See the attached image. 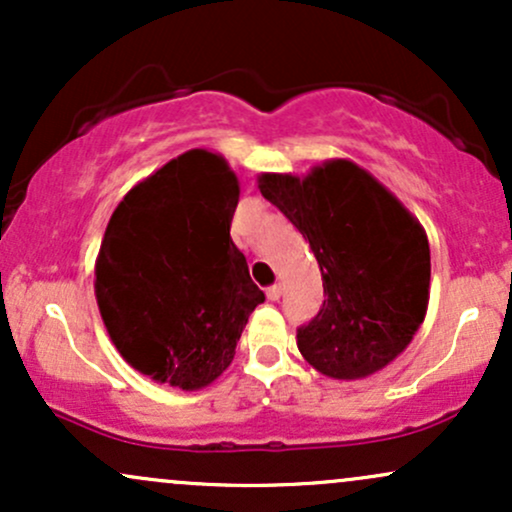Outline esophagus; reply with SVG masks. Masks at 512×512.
Masks as SVG:
<instances>
[{
    "instance_id": "34e87169",
    "label": "esophagus",
    "mask_w": 512,
    "mask_h": 512,
    "mask_svg": "<svg viewBox=\"0 0 512 512\" xmlns=\"http://www.w3.org/2000/svg\"><path fill=\"white\" fill-rule=\"evenodd\" d=\"M281 291H284V289H281V284L269 286V289H267V298H269V301H279V298H281Z\"/></svg>"
}]
</instances>
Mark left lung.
<instances>
[{"mask_svg": "<svg viewBox=\"0 0 512 512\" xmlns=\"http://www.w3.org/2000/svg\"><path fill=\"white\" fill-rule=\"evenodd\" d=\"M269 199L310 243L325 303L298 327L305 361L334 380H361L407 349L424 322L431 250L424 226L368 170L332 158L298 178L262 173Z\"/></svg>", "mask_w": 512, "mask_h": 512, "instance_id": "left-lung-1", "label": "left lung"}]
</instances>
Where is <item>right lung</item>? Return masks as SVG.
Listing matches in <instances>:
<instances>
[{
    "label": "right lung",
    "mask_w": 512,
    "mask_h": 512,
    "mask_svg": "<svg viewBox=\"0 0 512 512\" xmlns=\"http://www.w3.org/2000/svg\"><path fill=\"white\" fill-rule=\"evenodd\" d=\"M240 185L228 161L190 149L132 187L96 257V301L120 356L192 392L231 366L264 293L231 240Z\"/></svg>",
    "instance_id": "right-lung-1"
}]
</instances>
